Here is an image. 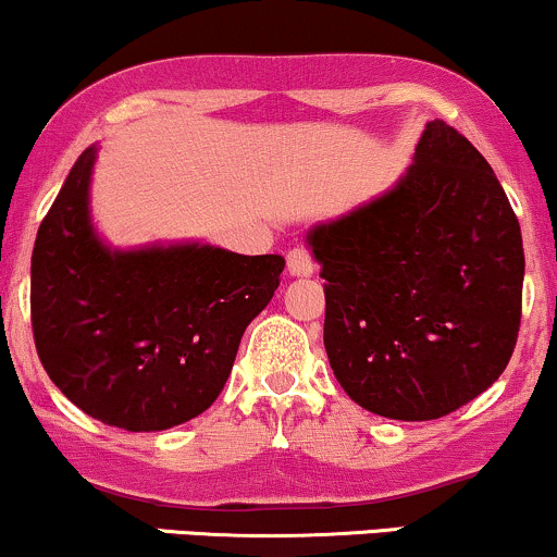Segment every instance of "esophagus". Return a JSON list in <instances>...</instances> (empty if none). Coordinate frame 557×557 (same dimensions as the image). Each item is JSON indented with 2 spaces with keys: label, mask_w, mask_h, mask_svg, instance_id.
<instances>
[{
  "label": "esophagus",
  "mask_w": 557,
  "mask_h": 557,
  "mask_svg": "<svg viewBox=\"0 0 557 557\" xmlns=\"http://www.w3.org/2000/svg\"><path fill=\"white\" fill-rule=\"evenodd\" d=\"M286 265H289V273L292 276H312V271H315V260H312L310 250H305V247H294L286 255Z\"/></svg>",
  "instance_id": "1"
}]
</instances>
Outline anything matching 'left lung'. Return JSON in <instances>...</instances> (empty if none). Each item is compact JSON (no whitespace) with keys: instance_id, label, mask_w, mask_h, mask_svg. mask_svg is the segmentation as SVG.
I'll list each match as a JSON object with an SVG mask.
<instances>
[{"instance_id":"obj_1","label":"left lung","mask_w":557,"mask_h":557,"mask_svg":"<svg viewBox=\"0 0 557 557\" xmlns=\"http://www.w3.org/2000/svg\"><path fill=\"white\" fill-rule=\"evenodd\" d=\"M325 278L323 342L372 414L446 417L500 377L521 325L524 247L485 156L443 120L383 198L307 234Z\"/></svg>"}]
</instances>
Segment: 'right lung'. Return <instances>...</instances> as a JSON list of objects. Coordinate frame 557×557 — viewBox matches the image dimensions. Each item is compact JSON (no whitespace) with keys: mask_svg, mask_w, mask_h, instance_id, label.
<instances>
[{"mask_svg":"<svg viewBox=\"0 0 557 557\" xmlns=\"http://www.w3.org/2000/svg\"><path fill=\"white\" fill-rule=\"evenodd\" d=\"M94 161L96 148L83 150L38 226L33 342L57 388L94 420L174 428L219 398L286 263L211 245L109 250L88 215Z\"/></svg>","mask_w":557,"mask_h":557,"instance_id":"add662e5","label":"right lung"}]
</instances>
